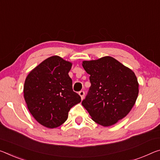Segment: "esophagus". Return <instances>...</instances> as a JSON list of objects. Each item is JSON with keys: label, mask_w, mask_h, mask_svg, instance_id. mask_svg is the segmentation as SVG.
<instances>
[{"label": "esophagus", "mask_w": 160, "mask_h": 160, "mask_svg": "<svg viewBox=\"0 0 160 160\" xmlns=\"http://www.w3.org/2000/svg\"><path fill=\"white\" fill-rule=\"evenodd\" d=\"M79 95H80V98H81V99H82L84 98V95H85V92L84 91H80V92H79Z\"/></svg>", "instance_id": "esophagus-1"}]
</instances>
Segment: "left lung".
I'll use <instances>...</instances> for the list:
<instances>
[{"instance_id":"left-lung-1","label":"left lung","mask_w":160,"mask_h":160,"mask_svg":"<svg viewBox=\"0 0 160 160\" xmlns=\"http://www.w3.org/2000/svg\"><path fill=\"white\" fill-rule=\"evenodd\" d=\"M82 67L91 86L82 105L96 123L115 125L130 112L138 98L139 83L135 73L110 56L84 60Z\"/></svg>"}]
</instances>
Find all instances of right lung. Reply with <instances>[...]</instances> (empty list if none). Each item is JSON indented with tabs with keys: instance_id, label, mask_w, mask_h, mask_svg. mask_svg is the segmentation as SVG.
I'll use <instances>...</instances> for the list:
<instances>
[{
	"instance_id": "add662e5",
	"label": "right lung",
	"mask_w": 160,
	"mask_h": 160,
	"mask_svg": "<svg viewBox=\"0 0 160 160\" xmlns=\"http://www.w3.org/2000/svg\"><path fill=\"white\" fill-rule=\"evenodd\" d=\"M72 63L58 55L32 69L25 80L23 93L29 112L40 125L55 128L67 120L68 112L80 103L68 72Z\"/></svg>"
}]
</instances>
